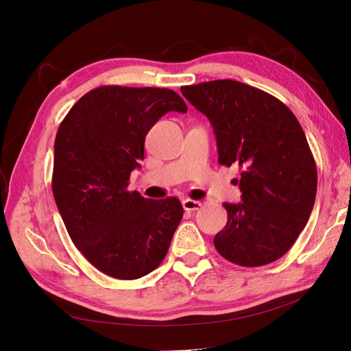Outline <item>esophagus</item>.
<instances>
[{
	"label": "esophagus",
	"mask_w": 351,
	"mask_h": 351,
	"mask_svg": "<svg viewBox=\"0 0 351 351\" xmlns=\"http://www.w3.org/2000/svg\"><path fill=\"white\" fill-rule=\"evenodd\" d=\"M182 206H183V209H185V210H197L202 206V204H200L199 200L185 199V200L182 202Z\"/></svg>",
	"instance_id": "1"
}]
</instances>
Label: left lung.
I'll return each mask as SVG.
<instances>
[{
	"label": "left lung",
	"mask_w": 351,
	"mask_h": 351,
	"mask_svg": "<svg viewBox=\"0 0 351 351\" xmlns=\"http://www.w3.org/2000/svg\"><path fill=\"white\" fill-rule=\"evenodd\" d=\"M210 121L217 162L241 168L242 204H223L225 229L215 247L226 261L265 266L289 252L315 205L317 168L306 135L278 98L233 80L180 86Z\"/></svg>",
	"instance_id": "8db88e82"
}]
</instances>
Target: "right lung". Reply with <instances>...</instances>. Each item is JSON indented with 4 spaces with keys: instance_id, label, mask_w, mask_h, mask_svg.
<instances>
[{
    "instance_id": "add662e5",
    "label": "right lung",
    "mask_w": 351,
    "mask_h": 351,
    "mask_svg": "<svg viewBox=\"0 0 351 351\" xmlns=\"http://www.w3.org/2000/svg\"><path fill=\"white\" fill-rule=\"evenodd\" d=\"M169 110H188L172 89L105 85L85 94L58 128L55 204L73 245L110 278L134 280L155 270L182 220L179 199L126 189L146 134Z\"/></svg>"
}]
</instances>
